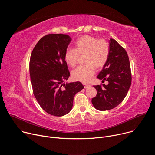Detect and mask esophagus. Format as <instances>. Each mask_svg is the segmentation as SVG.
Segmentation results:
<instances>
[{"label":"esophagus","mask_w":155,"mask_h":155,"mask_svg":"<svg viewBox=\"0 0 155 155\" xmlns=\"http://www.w3.org/2000/svg\"><path fill=\"white\" fill-rule=\"evenodd\" d=\"M83 85H84V88H87V87H89L91 86V84H86V83H84Z\"/></svg>","instance_id":"esophagus-1"}]
</instances>
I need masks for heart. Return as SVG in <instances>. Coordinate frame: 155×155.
Instances as JSON below:
<instances>
[{"label":"heart","mask_w":155,"mask_h":155,"mask_svg":"<svg viewBox=\"0 0 155 155\" xmlns=\"http://www.w3.org/2000/svg\"><path fill=\"white\" fill-rule=\"evenodd\" d=\"M75 48H68L64 53V60L71 67L77 64L80 56L85 55L84 62L72 72L74 80L83 83L89 81L94 76L96 69H101L107 63L110 55V44L104 38L85 35L75 42Z\"/></svg>","instance_id":"heart-1"}]
</instances>
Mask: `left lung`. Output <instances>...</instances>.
<instances>
[{
    "label": "left lung",
    "instance_id": "obj_1",
    "mask_svg": "<svg viewBox=\"0 0 155 155\" xmlns=\"http://www.w3.org/2000/svg\"><path fill=\"white\" fill-rule=\"evenodd\" d=\"M108 59L97 78L108 84L94 86L97 95L91 100L94 107L101 111L113 109L126 97L131 84L130 63L125 49L114 39L110 40Z\"/></svg>",
    "mask_w": 155,
    "mask_h": 155
}]
</instances>
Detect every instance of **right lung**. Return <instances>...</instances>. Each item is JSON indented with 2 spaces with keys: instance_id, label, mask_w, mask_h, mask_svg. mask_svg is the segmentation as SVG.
Returning a JSON list of instances; mask_svg holds the SVG:
<instances>
[{
  "instance_id": "1",
  "label": "right lung",
  "mask_w": 155,
  "mask_h": 155,
  "mask_svg": "<svg viewBox=\"0 0 155 155\" xmlns=\"http://www.w3.org/2000/svg\"><path fill=\"white\" fill-rule=\"evenodd\" d=\"M71 40L67 34L46 35L36 44L30 58L34 95L43 110L56 117L70 112L75 95L84 88L79 81L64 83L70 76L64 53Z\"/></svg>"
}]
</instances>
